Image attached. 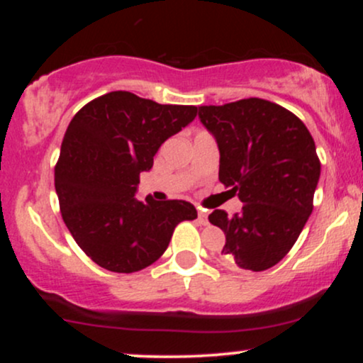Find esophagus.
Returning a JSON list of instances; mask_svg holds the SVG:
<instances>
[{
	"mask_svg": "<svg viewBox=\"0 0 363 363\" xmlns=\"http://www.w3.org/2000/svg\"><path fill=\"white\" fill-rule=\"evenodd\" d=\"M198 220L201 225H208V213L205 210H198Z\"/></svg>",
	"mask_w": 363,
	"mask_h": 363,
	"instance_id": "34e87169",
	"label": "esophagus"
}]
</instances>
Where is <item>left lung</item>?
Segmentation results:
<instances>
[{
    "label": "left lung",
    "mask_w": 363,
    "mask_h": 363,
    "mask_svg": "<svg viewBox=\"0 0 363 363\" xmlns=\"http://www.w3.org/2000/svg\"><path fill=\"white\" fill-rule=\"evenodd\" d=\"M198 116L218 145L220 182L244 203L232 216H208L225 234L223 264L264 272L286 256L312 213L320 176L314 140L297 116L262 99L201 106Z\"/></svg>",
    "instance_id": "8db88e82"
}]
</instances>
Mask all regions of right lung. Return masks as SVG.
I'll return each instance as SVG.
<instances>
[{
	"label": "right lung",
	"instance_id": "obj_1",
	"mask_svg": "<svg viewBox=\"0 0 363 363\" xmlns=\"http://www.w3.org/2000/svg\"><path fill=\"white\" fill-rule=\"evenodd\" d=\"M198 107L162 106L111 91L74 114L61 143L54 186L66 227L104 269L135 273L169 247L174 228L198 213L182 199L135 198L165 140L193 123Z\"/></svg>",
	"mask_w": 363,
	"mask_h": 363
}]
</instances>
